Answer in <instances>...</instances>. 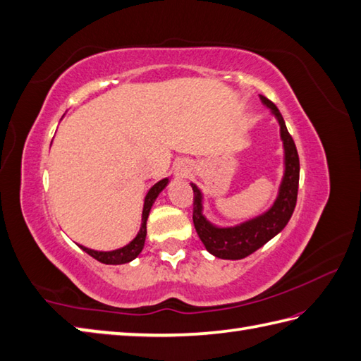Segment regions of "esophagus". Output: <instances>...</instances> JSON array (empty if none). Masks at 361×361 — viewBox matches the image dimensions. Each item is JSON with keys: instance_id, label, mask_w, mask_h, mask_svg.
<instances>
[{"instance_id": "1", "label": "esophagus", "mask_w": 361, "mask_h": 361, "mask_svg": "<svg viewBox=\"0 0 361 361\" xmlns=\"http://www.w3.org/2000/svg\"><path fill=\"white\" fill-rule=\"evenodd\" d=\"M173 171H175V175L178 176V178H186V176L190 173V164H189V161H186V159H178V161L175 162Z\"/></svg>"}]
</instances>
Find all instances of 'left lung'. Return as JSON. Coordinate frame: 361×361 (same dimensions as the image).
<instances>
[{"label": "left lung", "mask_w": 361, "mask_h": 361, "mask_svg": "<svg viewBox=\"0 0 361 361\" xmlns=\"http://www.w3.org/2000/svg\"><path fill=\"white\" fill-rule=\"evenodd\" d=\"M259 98L277 118L280 125V137L285 150L283 178H281L279 195L272 207L266 213L235 225V227H217L203 216V195L200 189L194 183H190L194 190L192 221L197 235H199L200 241L207 247L211 255L222 259L245 258L258 250L259 247H263L267 241H271L275 235H279L286 227V224L294 213L295 202H298L300 172L298 148H295L291 134L288 133L285 120L281 117L277 106L263 95H259Z\"/></svg>", "instance_id": "8db88e82"}]
</instances>
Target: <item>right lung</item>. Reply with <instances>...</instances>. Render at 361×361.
Returning <instances> with one entry per match:
<instances>
[{
  "label": "right lung",
  "instance_id": "right-lung-1",
  "mask_svg": "<svg viewBox=\"0 0 361 361\" xmlns=\"http://www.w3.org/2000/svg\"><path fill=\"white\" fill-rule=\"evenodd\" d=\"M167 185H169V178H164V180L158 181L157 185H153L150 188V190L147 192L145 200H144V209H142V224H140V228L137 231L136 238H134L130 244H126L125 247H120V249L111 250V252H98V250L87 249V247H84V245H80L81 249L86 253H89L92 258H95L97 261H100V263H103V264H125V263H130V261L136 258L144 249L145 236H147L148 214H150V209L153 207L154 200H157V197L159 195L161 190L164 189Z\"/></svg>",
  "mask_w": 361,
  "mask_h": 361
}]
</instances>
